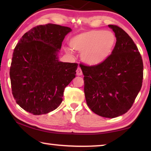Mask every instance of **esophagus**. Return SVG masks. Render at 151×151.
<instances>
[{
  "instance_id": "esophagus-1",
  "label": "esophagus",
  "mask_w": 151,
  "mask_h": 151,
  "mask_svg": "<svg viewBox=\"0 0 151 151\" xmlns=\"http://www.w3.org/2000/svg\"><path fill=\"white\" fill-rule=\"evenodd\" d=\"M76 75L77 76H81L83 75V72H82V70L80 67H78L77 69H76Z\"/></svg>"
}]
</instances>
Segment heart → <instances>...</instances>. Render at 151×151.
Here are the masks:
<instances>
[{"mask_svg": "<svg viewBox=\"0 0 151 151\" xmlns=\"http://www.w3.org/2000/svg\"><path fill=\"white\" fill-rule=\"evenodd\" d=\"M116 42L115 35L109 30H92L81 32L70 40L73 49L82 51L81 57L86 65L96 66L108 58Z\"/></svg>", "mask_w": 151, "mask_h": 151, "instance_id": "obj_1", "label": "heart"}]
</instances>
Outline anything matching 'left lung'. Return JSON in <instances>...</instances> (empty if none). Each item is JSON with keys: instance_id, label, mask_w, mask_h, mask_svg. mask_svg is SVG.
Instances as JSON below:
<instances>
[{"instance_id": "obj_1", "label": "left lung", "mask_w": 151, "mask_h": 151, "mask_svg": "<svg viewBox=\"0 0 151 151\" xmlns=\"http://www.w3.org/2000/svg\"><path fill=\"white\" fill-rule=\"evenodd\" d=\"M109 27L116 38L110 57L99 65L80 66L87 105L98 115L112 119L131 108L142 86L143 63L129 35L116 25Z\"/></svg>"}]
</instances>
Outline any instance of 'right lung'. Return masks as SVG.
<instances>
[{
	"mask_svg": "<svg viewBox=\"0 0 151 151\" xmlns=\"http://www.w3.org/2000/svg\"><path fill=\"white\" fill-rule=\"evenodd\" d=\"M71 31L58 24L39 25L15 47L10 68L12 92L17 103L30 113L40 115L58 108L65 87L75 77L78 64L61 62L58 56Z\"/></svg>",
	"mask_w": 151,
	"mask_h": 151,
	"instance_id": "1",
	"label": "right lung"
}]
</instances>
